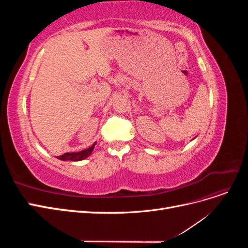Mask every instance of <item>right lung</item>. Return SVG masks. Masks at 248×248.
<instances>
[{
	"label": "right lung",
	"instance_id": "1",
	"mask_svg": "<svg viewBox=\"0 0 248 248\" xmlns=\"http://www.w3.org/2000/svg\"><path fill=\"white\" fill-rule=\"evenodd\" d=\"M95 145L96 142H94V145H92L90 148L86 149V150H82V151H79V152H72V153H65L61 156H58L57 158L61 159L63 161H66V160H70V161H80L82 159L87 158V157H89L90 155L92 154L93 150L95 148Z\"/></svg>",
	"mask_w": 248,
	"mask_h": 248
}]
</instances>
